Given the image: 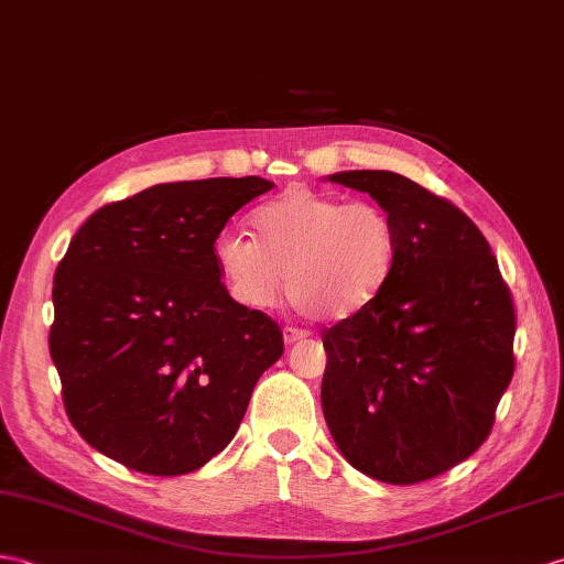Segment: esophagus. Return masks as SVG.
Here are the masks:
<instances>
[{
    "label": "esophagus",
    "instance_id": "1",
    "mask_svg": "<svg viewBox=\"0 0 564 564\" xmlns=\"http://www.w3.org/2000/svg\"><path fill=\"white\" fill-rule=\"evenodd\" d=\"M310 334L307 332H303V329H293V326H288V329L283 332V341L288 344V346H293V344H297V341H305Z\"/></svg>",
    "mask_w": 564,
    "mask_h": 564
}]
</instances>
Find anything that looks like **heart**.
Listing matches in <instances>:
<instances>
[{"mask_svg":"<svg viewBox=\"0 0 564 564\" xmlns=\"http://www.w3.org/2000/svg\"><path fill=\"white\" fill-rule=\"evenodd\" d=\"M254 240L223 232L214 257L230 295L269 310L288 285L297 310L346 319L382 291L397 259V228L384 208L310 187H291L252 214Z\"/></svg>","mask_w":564,"mask_h":564,"instance_id":"obj_1","label":"heart"}]
</instances>
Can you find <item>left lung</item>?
I'll use <instances>...</instances> for the list:
<instances>
[{
    "mask_svg": "<svg viewBox=\"0 0 564 564\" xmlns=\"http://www.w3.org/2000/svg\"><path fill=\"white\" fill-rule=\"evenodd\" d=\"M397 228V259L368 307L322 334V409L352 468L413 486L488 440L514 375V303L478 226L389 170H346Z\"/></svg>",
    "mask_w": 564,
    "mask_h": 564,
    "instance_id": "left-lung-1",
    "label": "left lung"
}]
</instances>
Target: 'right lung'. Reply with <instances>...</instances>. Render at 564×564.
I'll return each instance as SVG.
<instances>
[{
  "label": "right lung",
  "mask_w": 564,
  "mask_h": 564,
  "mask_svg": "<svg viewBox=\"0 0 564 564\" xmlns=\"http://www.w3.org/2000/svg\"><path fill=\"white\" fill-rule=\"evenodd\" d=\"M264 177L165 182L98 208L55 271L50 356L72 425L139 474L202 468L283 356L264 312L230 297L214 245Z\"/></svg>",
  "instance_id": "1"
}]
</instances>
